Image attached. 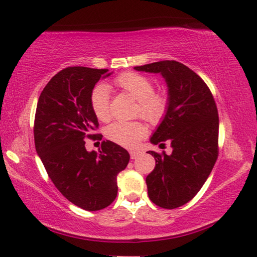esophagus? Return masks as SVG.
I'll return each mask as SVG.
<instances>
[{
  "label": "esophagus",
  "instance_id": "1",
  "mask_svg": "<svg viewBox=\"0 0 257 257\" xmlns=\"http://www.w3.org/2000/svg\"><path fill=\"white\" fill-rule=\"evenodd\" d=\"M139 156H140V152H137V151L130 152V158H132V159H136Z\"/></svg>",
  "mask_w": 257,
  "mask_h": 257
}]
</instances>
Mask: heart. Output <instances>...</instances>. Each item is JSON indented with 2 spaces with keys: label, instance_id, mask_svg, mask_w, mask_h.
I'll return each instance as SVG.
<instances>
[{
  "label": "heart",
  "instance_id": "b5f03b06",
  "mask_svg": "<svg viewBox=\"0 0 257 257\" xmlns=\"http://www.w3.org/2000/svg\"><path fill=\"white\" fill-rule=\"evenodd\" d=\"M114 85L137 100L136 115H141L150 123L157 124L165 117L170 99L166 92L153 91L155 85L147 76L127 71L114 79ZM91 108L99 121H108L110 117L109 93L106 85L95 86L91 93ZM148 129L141 121L114 122L105 130L109 141L121 147L134 148L147 135Z\"/></svg>",
  "mask_w": 257,
  "mask_h": 257
}]
</instances>
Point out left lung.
<instances>
[{"label":"left lung","mask_w":257,"mask_h":257,"mask_svg":"<svg viewBox=\"0 0 257 257\" xmlns=\"http://www.w3.org/2000/svg\"><path fill=\"white\" fill-rule=\"evenodd\" d=\"M165 78L170 105L151 137L152 144L171 142L172 155L149 151L156 167L147 177L156 205L175 209L188 203L211 173L218 158L219 117L211 91L196 72L173 60L135 67Z\"/></svg>","instance_id":"obj_1"}]
</instances>
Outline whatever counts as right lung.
Segmentation results:
<instances>
[{"instance_id": "obj_1", "label": "right lung", "mask_w": 257, "mask_h": 257, "mask_svg": "<svg viewBox=\"0 0 257 257\" xmlns=\"http://www.w3.org/2000/svg\"><path fill=\"white\" fill-rule=\"evenodd\" d=\"M108 69L68 67L41 92L34 117L37 153L54 186L68 201L87 211L112 204L117 194L116 177L130 156L110 141L101 150L87 152L85 140H101L98 118L91 108L92 90Z\"/></svg>"}]
</instances>
